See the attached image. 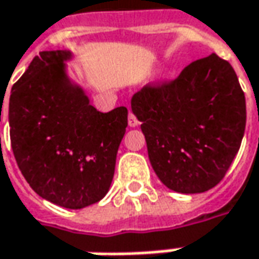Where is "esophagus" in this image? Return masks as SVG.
Masks as SVG:
<instances>
[{
    "label": "esophagus",
    "mask_w": 259,
    "mask_h": 259,
    "mask_svg": "<svg viewBox=\"0 0 259 259\" xmlns=\"http://www.w3.org/2000/svg\"><path fill=\"white\" fill-rule=\"evenodd\" d=\"M138 124H140V122H138V119H137V117H135V115H134L133 112H130V114H128V125L130 126H137L138 125Z\"/></svg>",
    "instance_id": "obj_1"
}]
</instances>
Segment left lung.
Segmentation results:
<instances>
[{"label":"left lung","instance_id":"1","mask_svg":"<svg viewBox=\"0 0 259 259\" xmlns=\"http://www.w3.org/2000/svg\"><path fill=\"white\" fill-rule=\"evenodd\" d=\"M131 108L150 162L169 190L199 194L223 180L245 131V95L228 61L211 54L174 81L145 85Z\"/></svg>","mask_w":259,"mask_h":259}]
</instances>
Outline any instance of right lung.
<instances>
[{
    "label": "right lung",
    "mask_w": 259,
    "mask_h": 259,
    "mask_svg": "<svg viewBox=\"0 0 259 259\" xmlns=\"http://www.w3.org/2000/svg\"><path fill=\"white\" fill-rule=\"evenodd\" d=\"M71 51H42L14 84L8 121L14 157L29 187L55 205L101 201L115 171L128 109L100 112L67 74Z\"/></svg>",
    "instance_id": "add662e5"
}]
</instances>
